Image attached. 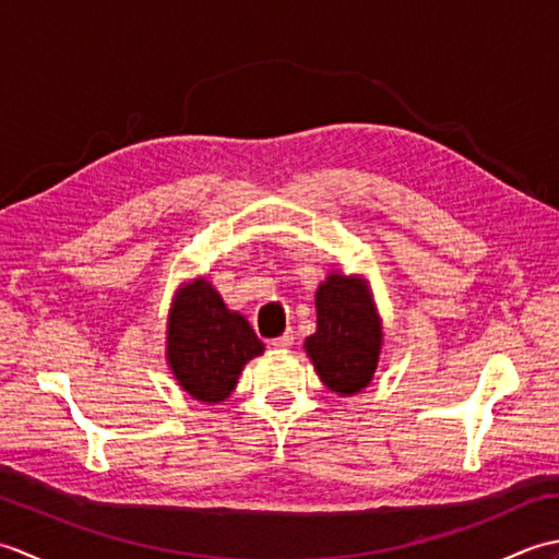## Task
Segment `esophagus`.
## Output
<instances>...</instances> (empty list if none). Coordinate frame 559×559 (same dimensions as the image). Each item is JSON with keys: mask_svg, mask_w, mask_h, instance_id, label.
I'll list each match as a JSON object with an SVG mask.
<instances>
[{"mask_svg": "<svg viewBox=\"0 0 559 559\" xmlns=\"http://www.w3.org/2000/svg\"><path fill=\"white\" fill-rule=\"evenodd\" d=\"M271 346L278 348V350H286L293 346V334H283L278 338H271Z\"/></svg>", "mask_w": 559, "mask_h": 559, "instance_id": "esophagus-1", "label": "esophagus"}]
</instances>
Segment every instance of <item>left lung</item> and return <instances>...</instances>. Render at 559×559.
Masks as SVG:
<instances>
[{"label": "left lung", "mask_w": 559, "mask_h": 559, "mask_svg": "<svg viewBox=\"0 0 559 559\" xmlns=\"http://www.w3.org/2000/svg\"><path fill=\"white\" fill-rule=\"evenodd\" d=\"M317 331L305 338V353L324 386L355 396L370 386L384 346L382 317L370 281L329 271L314 293Z\"/></svg>", "instance_id": "obj_1"}]
</instances>
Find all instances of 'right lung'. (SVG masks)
<instances>
[{
    "label": "right lung",
    "mask_w": 559,
    "mask_h": 559,
    "mask_svg": "<svg viewBox=\"0 0 559 559\" xmlns=\"http://www.w3.org/2000/svg\"><path fill=\"white\" fill-rule=\"evenodd\" d=\"M264 353L247 319L223 302L209 278L175 290L165 331V360L175 382L201 403L228 399L245 365Z\"/></svg>",
    "instance_id": "add662e5"
}]
</instances>
